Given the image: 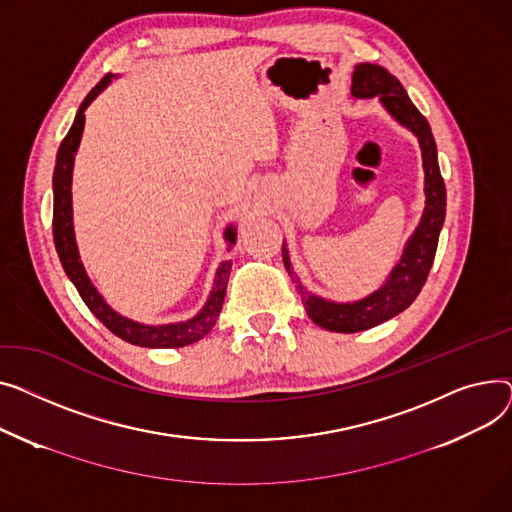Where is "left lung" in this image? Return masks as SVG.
Masks as SVG:
<instances>
[{
	"label": "left lung",
	"mask_w": 512,
	"mask_h": 512,
	"mask_svg": "<svg viewBox=\"0 0 512 512\" xmlns=\"http://www.w3.org/2000/svg\"><path fill=\"white\" fill-rule=\"evenodd\" d=\"M351 95L355 99H370L380 95V101L388 113L417 136L419 146H422L426 173V210L388 281L376 293L366 299H359L355 304H333L306 291L293 275L289 254L283 244V264L291 281L295 283L297 293L304 299L308 316L312 322L326 330H333V333H359V330L390 320L415 302V297L422 291L430 275L446 213V188L440 175L436 142L430 124L411 103L403 84L382 66L359 64L353 70Z\"/></svg>",
	"instance_id": "8db88e82"
}]
</instances>
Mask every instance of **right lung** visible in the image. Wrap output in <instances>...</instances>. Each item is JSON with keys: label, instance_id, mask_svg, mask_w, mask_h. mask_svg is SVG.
<instances>
[{"label": "right lung", "instance_id": "right-lung-1", "mask_svg": "<svg viewBox=\"0 0 512 512\" xmlns=\"http://www.w3.org/2000/svg\"><path fill=\"white\" fill-rule=\"evenodd\" d=\"M111 74L103 76L97 86L90 90L82 105L78 107L76 119L66 134V138L59 144L57 150V161L53 169V242L55 250L59 256V262H62L66 275L78 289L82 302L88 306V310L93 312L109 330L124 339L126 343L140 345V347H159V349H173V347H186L196 341H200L204 335H208V330L215 326L217 316L223 308V299L227 291V281L231 273V260H225L215 277V287L213 293H210L208 302L204 310L188 320V322H179V324H163V326H148V324H138L134 320H128L124 316H119L113 312L105 302L103 297L97 293V289L90 283V279L84 273V266L78 256L76 248V239H74V227H72V167H74V155L78 150L82 130H84V109L93 103V99L101 93V90L111 82ZM225 239L229 244H235V229L229 227L225 231Z\"/></svg>", "mask_w": 512, "mask_h": 512}]
</instances>
